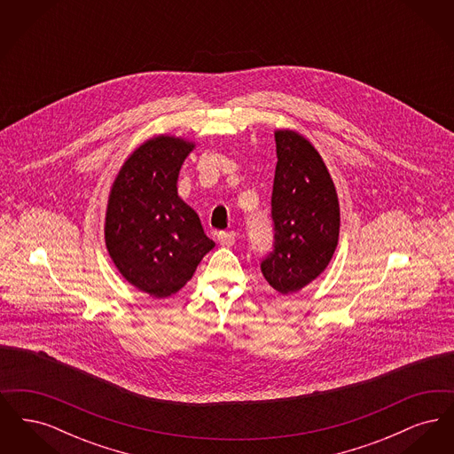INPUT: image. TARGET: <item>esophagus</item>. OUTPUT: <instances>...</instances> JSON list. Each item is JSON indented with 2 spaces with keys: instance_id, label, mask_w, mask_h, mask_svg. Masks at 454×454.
<instances>
[{
  "instance_id": "esophagus-1",
  "label": "esophagus",
  "mask_w": 454,
  "mask_h": 454,
  "mask_svg": "<svg viewBox=\"0 0 454 454\" xmlns=\"http://www.w3.org/2000/svg\"><path fill=\"white\" fill-rule=\"evenodd\" d=\"M217 241L223 247H233L235 245V233H231V231H219L217 233Z\"/></svg>"
}]
</instances>
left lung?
<instances>
[{"instance_id": "1", "label": "left lung", "mask_w": 454, "mask_h": 454, "mask_svg": "<svg viewBox=\"0 0 454 454\" xmlns=\"http://www.w3.org/2000/svg\"><path fill=\"white\" fill-rule=\"evenodd\" d=\"M272 187L274 252L262 274L278 293L293 294L315 281L339 243L340 207L333 180L315 146L300 132L278 129Z\"/></svg>"}]
</instances>
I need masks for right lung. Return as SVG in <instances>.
<instances>
[{"label":"right lung","mask_w":454,"mask_h":454,"mask_svg":"<svg viewBox=\"0 0 454 454\" xmlns=\"http://www.w3.org/2000/svg\"><path fill=\"white\" fill-rule=\"evenodd\" d=\"M194 148L184 137L154 136L130 153L108 194V255L126 281L158 300L178 293L215 248L176 192L178 173Z\"/></svg>","instance_id":"right-lung-1"}]
</instances>
